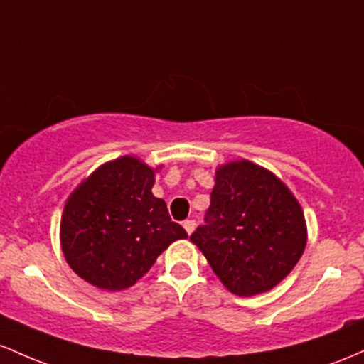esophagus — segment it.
<instances>
[{
	"mask_svg": "<svg viewBox=\"0 0 364 364\" xmlns=\"http://www.w3.org/2000/svg\"><path fill=\"white\" fill-rule=\"evenodd\" d=\"M183 228H186L187 234L191 235L194 232V228H196V222H194V220H186V222H183Z\"/></svg>",
	"mask_w": 364,
	"mask_h": 364,
	"instance_id": "esophagus-1",
	"label": "esophagus"
}]
</instances>
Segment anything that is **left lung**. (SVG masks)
<instances>
[{
  "instance_id": "1",
  "label": "left lung",
  "mask_w": 364,
  "mask_h": 364,
  "mask_svg": "<svg viewBox=\"0 0 364 364\" xmlns=\"http://www.w3.org/2000/svg\"><path fill=\"white\" fill-rule=\"evenodd\" d=\"M191 240L230 292L256 296L291 273L306 247L299 203L272 171L251 161L216 170L210 208Z\"/></svg>"
}]
</instances>
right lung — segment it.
Masks as SVG:
<instances>
[{"label": "right lung", "mask_w": 364, "mask_h": 364, "mask_svg": "<svg viewBox=\"0 0 364 364\" xmlns=\"http://www.w3.org/2000/svg\"><path fill=\"white\" fill-rule=\"evenodd\" d=\"M154 171L122 156L100 166L73 191L61 216V249L80 279L122 291L149 272L173 240L187 239L166 203L151 189Z\"/></svg>", "instance_id": "obj_1"}]
</instances>
